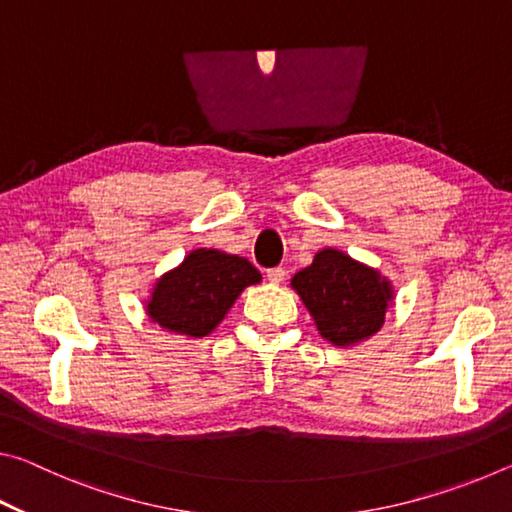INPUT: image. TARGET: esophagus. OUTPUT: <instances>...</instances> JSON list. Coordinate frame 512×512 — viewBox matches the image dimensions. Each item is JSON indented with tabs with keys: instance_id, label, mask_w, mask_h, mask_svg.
Listing matches in <instances>:
<instances>
[{
	"instance_id": "34e87169",
	"label": "esophagus",
	"mask_w": 512,
	"mask_h": 512,
	"mask_svg": "<svg viewBox=\"0 0 512 512\" xmlns=\"http://www.w3.org/2000/svg\"><path fill=\"white\" fill-rule=\"evenodd\" d=\"M284 275H287V271H284V268H282V266L268 268V271H266V277H268V282H273V284H280V282L284 280Z\"/></svg>"
}]
</instances>
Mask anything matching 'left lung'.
Here are the masks:
<instances>
[{
    "instance_id": "8db88e82",
    "label": "left lung",
    "mask_w": 512,
    "mask_h": 512,
    "mask_svg": "<svg viewBox=\"0 0 512 512\" xmlns=\"http://www.w3.org/2000/svg\"><path fill=\"white\" fill-rule=\"evenodd\" d=\"M291 289L305 302L318 334L332 345L350 348L375 336L393 305V284L377 268L323 248L314 262L291 277Z\"/></svg>"
}]
</instances>
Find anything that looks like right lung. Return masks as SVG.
I'll list each match as a JSON object with an SVG mask.
<instances>
[{
    "label": "right lung",
    "mask_w": 512,
    "mask_h": 512,
    "mask_svg": "<svg viewBox=\"0 0 512 512\" xmlns=\"http://www.w3.org/2000/svg\"><path fill=\"white\" fill-rule=\"evenodd\" d=\"M259 282L262 273L246 257L198 248L158 277L144 309L164 332L203 339L214 332L241 291Z\"/></svg>",
    "instance_id": "obj_1"
}]
</instances>
